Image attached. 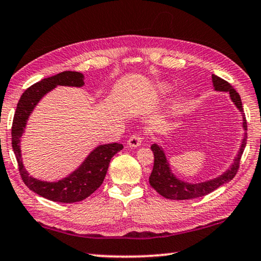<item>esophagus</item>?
Wrapping results in <instances>:
<instances>
[{"instance_id":"esophagus-1","label":"esophagus","mask_w":261,"mask_h":261,"mask_svg":"<svg viewBox=\"0 0 261 261\" xmlns=\"http://www.w3.org/2000/svg\"><path fill=\"white\" fill-rule=\"evenodd\" d=\"M141 141H143V138L139 135H134L131 136L129 140H127V145L130 147H139L141 145Z\"/></svg>"}]
</instances>
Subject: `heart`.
Instances as JSON below:
<instances>
[{
    "label": "heart",
    "instance_id": "1",
    "mask_svg": "<svg viewBox=\"0 0 261 261\" xmlns=\"http://www.w3.org/2000/svg\"><path fill=\"white\" fill-rule=\"evenodd\" d=\"M154 88H155L156 93L161 94V95H166V94L169 93V92H171V90H173V86H171L169 83L158 82L155 84V87H154ZM180 103H182V98H180V96H178V98L174 101L173 105H171V109L177 110L179 108Z\"/></svg>",
    "mask_w": 261,
    "mask_h": 261
}]
</instances>
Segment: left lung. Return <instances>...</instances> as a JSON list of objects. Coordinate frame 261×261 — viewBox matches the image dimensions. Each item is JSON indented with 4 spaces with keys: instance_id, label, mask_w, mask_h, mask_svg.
<instances>
[{
    "instance_id": "1",
    "label": "left lung",
    "mask_w": 261,
    "mask_h": 261,
    "mask_svg": "<svg viewBox=\"0 0 261 261\" xmlns=\"http://www.w3.org/2000/svg\"><path fill=\"white\" fill-rule=\"evenodd\" d=\"M212 82H213L215 91L228 92L229 95H230V99L233 105L236 106V108L240 110L242 114V125L244 131H246V118L244 113H243L242 100L240 94L233 90L230 84L223 81L222 78L215 76V74H212ZM246 138V132H244V137H243L242 139L240 151H238L237 156L233 159L232 165L228 170L218 176V177L200 183H188L184 182L182 179H179L178 177H176L170 169V165L167 160V156L165 154V151H163V148L160 145L153 144L151 146V149L154 154V166L152 174L149 176V184H151V187L155 190L159 194H161L162 197L167 198V199L187 200L204 197L206 194L213 192L214 190L220 188L221 185L230 182V180L235 177L238 168H240L242 154L244 152Z\"/></svg>"
}]
</instances>
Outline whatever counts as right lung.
I'll return each instance as SVG.
<instances>
[{
  "mask_svg": "<svg viewBox=\"0 0 261 261\" xmlns=\"http://www.w3.org/2000/svg\"><path fill=\"white\" fill-rule=\"evenodd\" d=\"M84 84V74L76 71H64L35 83L20 96L12 122V149L18 162L21 179L33 192L53 201L71 204L86 199L102 184L110 160L123 148V145L117 143L99 145L88 154L76 170L57 182H46L32 177L25 169L21 160L20 138L35 106L56 86L82 87Z\"/></svg>",
  "mask_w": 261,
  "mask_h": 261,
  "instance_id": "1",
  "label": "right lung"
}]
</instances>
